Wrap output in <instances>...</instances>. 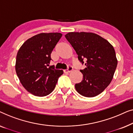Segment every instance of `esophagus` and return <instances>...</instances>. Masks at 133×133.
Listing matches in <instances>:
<instances>
[{"mask_svg": "<svg viewBox=\"0 0 133 133\" xmlns=\"http://www.w3.org/2000/svg\"><path fill=\"white\" fill-rule=\"evenodd\" d=\"M72 70H73V67H71V66H69L68 69L64 70V73H70V72H72Z\"/></svg>", "mask_w": 133, "mask_h": 133, "instance_id": "34e87169", "label": "esophagus"}]
</instances>
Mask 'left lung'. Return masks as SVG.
Returning a JSON list of instances; mask_svg holds the SVG:
<instances>
[{"label":"left lung","instance_id":"1","mask_svg":"<svg viewBox=\"0 0 133 133\" xmlns=\"http://www.w3.org/2000/svg\"><path fill=\"white\" fill-rule=\"evenodd\" d=\"M85 68L81 70L83 79L76 84V90L90 98L101 93L113 79L117 64L113 46L105 39L93 32H71L65 35Z\"/></svg>","mask_w":133,"mask_h":133}]
</instances>
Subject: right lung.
I'll use <instances>...</instances> for the list:
<instances>
[{
    "label": "right lung",
    "instance_id": "right-lung-1",
    "mask_svg": "<svg viewBox=\"0 0 133 133\" xmlns=\"http://www.w3.org/2000/svg\"><path fill=\"white\" fill-rule=\"evenodd\" d=\"M62 34L40 33L28 39L17 52V75L23 87L34 96H44L55 89L62 70L49 66L50 54Z\"/></svg>",
    "mask_w": 133,
    "mask_h": 133
}]
</instances>
